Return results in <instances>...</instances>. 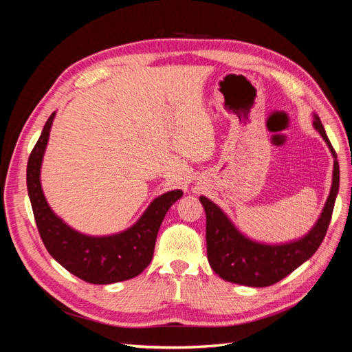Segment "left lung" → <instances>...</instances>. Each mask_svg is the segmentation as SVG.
Returning <instances> with one entry per match:
<instances>
[{
	"mask_svg": "<svg viewBox=\"0 0 352 352\" xmlns=\"http://www.w3.org/2000/svg\"><path fill=\"white\" fill-rule=\"evenodd\" d=\"M313 124L316 131L322 135L335 158L333 179L320 217L314 228L301 239L280 245H267L251 241L242 235L214 202L206 197H199L207 217L206 239L208 263L221 279L254 287L270 286L286 278L296 267H300L320 247L326 236L330 219H332L335 199L339 190V163L324 127L316 114Z\"/></svg>",
	"mask_w": 352,
	"mask_h": 352,
	"instance_id": "left-lung-1",
	"label": "left lung"
}]
</instances>
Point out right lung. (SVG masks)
<instances>
[{
    "label": "right lung",
    "mask_w": 352,
    "mask_h": 352,
    "mask_svg": "<svg viewBox=\"0 0 352 352\" xmlns=\"http://www.w3.org/2000/svg\"><path fill=\"white\" fill-rule=\"evenodd\" d=\"M56 113L50 116L28 160L26 184L39 235L51 257L76 278L110 285L132 279L151 263L155 239L168 208L184 192L180 189L155 198L133 226L109 236L79 233L54 214L41 188V164Z\"/></svg>",
    "instance_id": "obj_1"
}]
</instances>
